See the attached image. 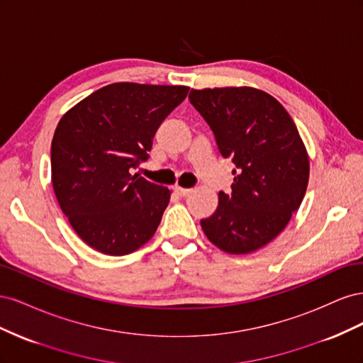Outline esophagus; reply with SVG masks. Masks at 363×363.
I'll return each instance as SVG.
<instances>
[{
  "label": "esophagus",
  "instance_id": "1",
  "mask_svg": "<svg viewBox=\"0 0 363 363\" xmlns=\"http://www.w3.org/2000/svg\"><path fill=\"white\" fill-rule=\"evenodd\" d=\"M175 192H177L180 196H186V195H188V194L191 192V189L182 188V186H175Z\"/></svg>",
  "mask_w": 363,
  "mask_h": 363
}]
</instances>
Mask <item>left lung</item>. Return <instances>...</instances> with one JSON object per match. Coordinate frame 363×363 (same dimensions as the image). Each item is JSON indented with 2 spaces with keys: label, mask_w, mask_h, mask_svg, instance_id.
Listing matches in <instances>:
<instances>
[{
  "label": "left lung",
  "mask_w": 363,
  "mask_h": 363,
  "mask_svg": "<svg viewBox=\"0 0 363 363\" xmlns=\"http://www.w3.org/2000/svg\"><path fill=\"white\" fill-rule=\"evenodd\" d=\"M189 100L232 159V194L201 228L230 255H248L276 239L298 211L309 183V155L291 115L276 98L250 86L192 89Z\"/></svg>",
  "instance_id": "left-lung-1"
}]
</instances>
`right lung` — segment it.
Returning <instances> with one entry per match:
<instances>
[{
    "mask_svg": "<svg viewBox=\"0 0 363 363\" xmlns=\"http://www.w3.org/2000/svg\"><path fill=\"white\" fill-rule=\"evenodd\" d=\"M188 86L121 82L95 91L62 116L51 142V183L84 244L107 256L155 236L171 191L138 174L156 130Z\"/></svg>",
    "mask_w": 363,
    "mask_h": 363,
    "instance_id": "obj_1",
    "label": "right lung"
}]
</instances>
